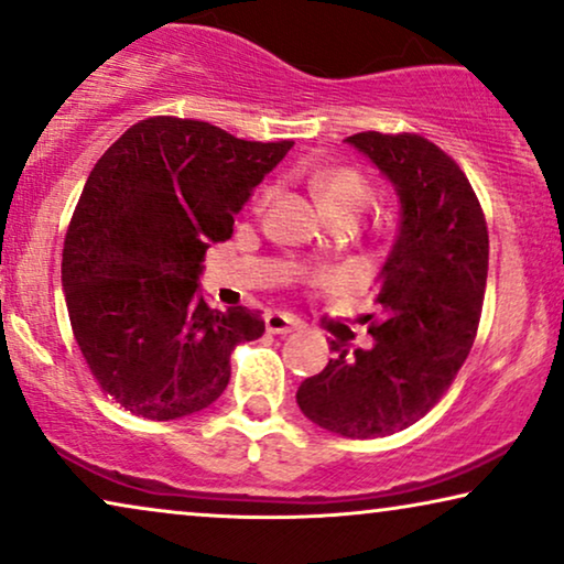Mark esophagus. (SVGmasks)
Listing matches in <instances>:
<instances>
[{
  "mask_svg": "<svg viewBox=\"0 0 564 564\" xmlns=\"http://www.w3.org/2000/svg\"><path fill=\"white\" fill-rule=\"evenodd\" d=\"M265 327L270 335H289L299 327V319H294L291 314H283V312H268Z\"/></svg>",
  "mask_w": 564,
  "mask_h": 564,
  "instance_id": "obj_1",
  "label": "esophagus"
}]
</instances>
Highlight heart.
<instances>
[{"mask_svg":"<svg viewBox=\"0 0 564 564\" xmlns=\"http://www.w3.org/2000/svg\"><path fill=\"white\" fill-rule=\"evenodd\" d=\"M314 193H317L322 208L327 214H340V212H356L369 200V185L364 183V177L352 170H329L314 177ZM270 187L262 193V198H268Z\"/></svg>","mask_w":564,"mask_h":564,"instance_id":"obj_1","label":"heart"}]
</instances>
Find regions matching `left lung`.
<instances>
[{
  "instance_id": "1",
  "label": "left lung",
  "mask_w": 564,
  "mask_h": 564,
  "mask_svg": "<svg viewBox=\"0 0 564 564\" xmlns=\"http://www.w3.org/2000/svg\"><path fill=\"white\" fill-rule=\"evenodd\" d=\"M392 183L400 224L377 275L369 350L335 358L296 392L312 423L343 438H381L417 423L467 360L487 283L485 214L452 156L417 133L345 139Z\"/></svg>"
}]
</instances>
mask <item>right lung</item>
<instances>
[{"label": "right lung", "instance_id": "add662e5", "mask_svg": "<svg viewBox=\"0 0 564 564\" xmlns=\"http://www.w3.org/2000/svg\"><path fill=\"white\" fill-rule=\"evenodd\" d=\"M294 141H245L204 120L147 118L89 172L64 242L62 286L89 371L147 420L206 410L229 356L265 333L260 312L200 294L204 254L235 231L254 187Z\"/></svg>", "mask_w": 564, "mask_h": 564}]
</instances>
